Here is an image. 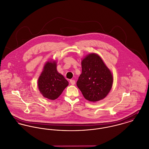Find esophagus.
Instances as JSON below:
<instances>
[{"label": "esophagus", "instance_id": "esophagus-1", "mask_svg": "<svg viewBox=\"0 0 149 149\" xmlns=\"http://www.w3.org/2000/svg\"><path fill=\"white\" fill-rule=\"evenodd\" d=\"M70 83H71V84L72 85H74L75 83V80H73V79L70 80Z\"/></svg>", "mask_w": 149, "mask_h": 149}]
</instances>
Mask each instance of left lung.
Returning a JSON list of instances; mask_svg holds the SVG:
<instances>
[{
    "label": "left lung",
    "mask_w": 149,
    "mask_h": 149,
    "mask_svg": "<svg viewBox=\"0 0 149 149\" xmlns=\"http://www.w3.org/2000/svg\"><path fill=\"white\" fill-rule=\"evenodd\" d=\"M113 77L97 54L87 55L81 61V74L77 85L84 97L90 102H97L105 98L110 91Z\"/></svg>",
    "instance_id": "obj_1"
}]
</instances>
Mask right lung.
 Segmentation results:
<instances>
[{
	"instance_id": "add662e5",
	"label": "right lung",
	"mask_w": 149,
	"mask_h": 149,
	"mask_svg": "<svg viewBox=\"0 0 149 149\" xmlns=\"http://www.w3.org/2000/svg\"><path fill=\"white\" fill-rule=\"evenodd\" d=\"M69 82L57 70L56 62H47L38 80V86L43 96L55 100L61 95Z\"/></svg>"
}]
</instances>
